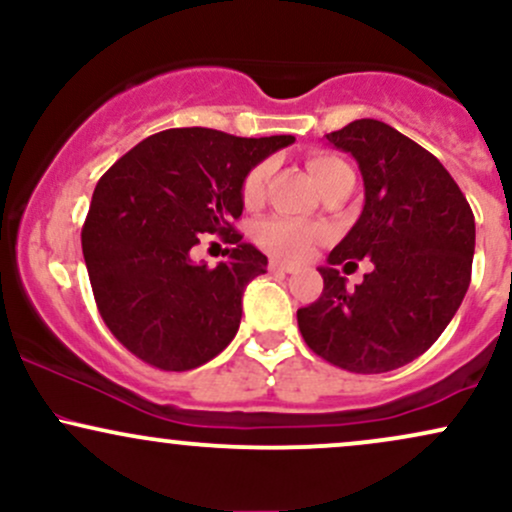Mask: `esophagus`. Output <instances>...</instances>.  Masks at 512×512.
Wrapping results in <instances>:
<instances>
[{
	"label": "esophagus",
	"mask_w": 512,
	"mask_h": 512,
	"mask_svg": "<svg viewBox=\"0 0 512 512\" xmlns=\"http://www.w3.org/2000/svg\"><path fill=\"white\" fill-rule=\"evenodd\" d=\"M269 272H272V274H293V272H296V267H293V264L279 262V260H269Z\"/></svg>",
	"instance_id": "1"
}]
</instances>
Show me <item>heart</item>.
<instances>
[{"mask_svg":"<svg viewBox=\"0 0 512 512\" xmlns=\"http://www.w3.org/2000/svg\"><path fill=\"white\" fill-rule=\"evenodd\" d=\"M269 163H260L245 175L243 180V202L245 204H257L262 199L264 185H267L269 178ZM308 170L313 175L315 185L322 190L337 182L339 178L351 173V168L346 166L342 158L332 154H315L308 158ZM322 231L320 228L310 226L305 221L296 219H284V216H274V219L262 221L257 226V243L262 245L264 250H269L272 255L281 257V260H301V257L308 255L313 250V245L320 240Z\"/></svg>","mask_w":512,"mask_h":512,"instance_id":"obj_1","label":"heart"}]
</instances>
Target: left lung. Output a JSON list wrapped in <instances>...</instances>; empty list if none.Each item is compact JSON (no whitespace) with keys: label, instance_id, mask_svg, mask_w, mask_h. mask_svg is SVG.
Masks as SVG:
<instances>
[{"label":"left lung","instance_id":"obj_1","mask_svg":"<svg viewBox=\"0 0 512 512\" xmlns=\"http://www.w3.org/2000/svg\"><path fill=\"white\" fill-rule=\"evenodd\" d=\"M327 142L358 161L361 216L320 267L315 303L298 310L305 344L351 373H387L421 356L443 334L472 279L474 214L431 151L380 120H354ZM370 256L354 292L337 263Z\"/></svg>","mask_w":512,"mask_h":512}]
</instances>
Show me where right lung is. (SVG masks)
Listing matches in <instances>:
<instances>
[{
	"label": "right lung",
	"instance_id": "add662e5",
	"mask_svg": "<svg viewBox=\"0 0 512 512\" xmlns=\"http://www.w3.org/2000/svg\"><path fill=\"white\" fill-rule=\"evenodd\" d=\"M293 142L291 134L166 129L98 180L81 248L98 313L127 351L154 368L190 370L231 344L245 286L267 272V257L233 228L243 214V180ZM204 232L232 245L228 263L191 262Z\"/></svg>",
	"mask_w": 512,
	"mask_h": 512
}]
</instances>
